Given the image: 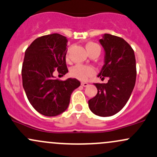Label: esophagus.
I'll return each instance as SVG.
<instances>
[{
    "instance_id": "1",
    "label": "esophagus",
    "mask_w": 157,
    "mask_h": 157,
    "mask_svg": "<svg viewBox=\"0 0 157 157\" xmlns=\"http://www.w3.org/2000/svg\"><path fill=\"white\" fill-rule=\"evenodd\" d=\"M82 85L83 86V87H87V86L88 85V83H87V82H82Z\"/></svg>"
}]
</instances>
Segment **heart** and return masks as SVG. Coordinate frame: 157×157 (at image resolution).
I'll return each instance as SVG.
<instances>
[{
  "mask_svg": "<svg viewBox=\"0 0 157 157\" xmlns=\"http://www.w3.org/2000/svg\"><path fill=\"white\" fill-rule=\"evenodd\" d=\"M85 48L90 55L94 53L99 55V53H100V46L97 43H94V42L87 43L85 45ZM69 55H70V49L67 51V59L69 58ZM94 73H95V70H94V67L88 65L77 64L72 67L71 70H70V75L74 78L81 81L87 80L89 77L94 75Z\"/></svg>",
  "mask_w": 157,
  "mask_h": 157,
  "instance_id": "heart-1",
  "label": "heart"
}]
</instances>
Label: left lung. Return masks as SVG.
<instances>
[{"label": "left lung", "instance_id": "left-lung-1", "mask_svg": "<svg viewBox=\"0 0 157 157\" xmlns=\"http://www.w3.org/2000/svg\"><path fill=\"white\" fill-rule=\"evenodd\" d=\"M99 42L105 56L98 76L108 77L109 81L94 83L98 91L88 105L94 114L109 117L120 112L130 97L136 79V58L132 48L123 38L105 33Z\"/></svg>", "mask_w": 157, "mask_h": 157}]
</instances>
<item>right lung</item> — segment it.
<instances>
[{"mask_svg": "<svg viewBox=\"0 0 157 157\" xmlns=\"http://www.w3.org/2000/svg\"><path fill=\"white\" fill-rule=\"evenodd\" d=\"M67 43L66 36L52 33L36 39L25 51L21 68L23 87L31 105L45 116L64 112L72 91L81 85L76 78L62 81L54 77L55 71L62 76L68 72Z\"/></svg>", "mask_w": 157, "mask_h": 157, "instance_id": "1", "label": "right lung"}]
</instances>
